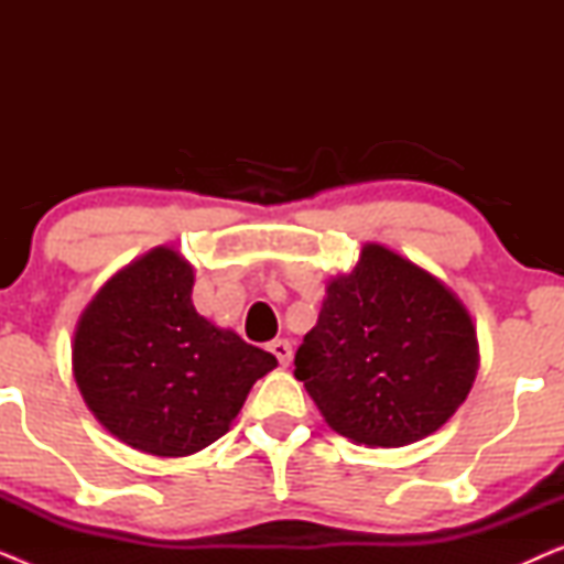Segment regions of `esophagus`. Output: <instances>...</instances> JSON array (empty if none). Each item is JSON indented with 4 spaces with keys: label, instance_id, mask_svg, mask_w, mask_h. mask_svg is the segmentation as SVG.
<instances>
[{
    "label": "esophagus",
    "instance_id": "obj_1",
    "mask_svg": "<svg viewBox=\"0 0 564 564\" xmlns=\"http://www.w3.org/2000/svg\"><path fill=\"white\" fill-rule=\"evenodd\" d=\"M269 351H272L274 357L280 359L282 367H288L292 361V344L288 341V338H274V341L269 344Z\"/></svg>",
    "mask_w": 564,
    "mask_h": 564
}]
</instances>
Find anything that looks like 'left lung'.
<instances>
[{"label":"left lung","instance_id":"1","mask_svg":"<svg viewBox=\"0 0 564 564\" xmlns=\"http://www.w3.org/2000/svg\"><path fill=\"white\" fill-rule=\"evenodd\" d=\"M477 365L462 300L411 259L367 243L357 267L328 282L318 323L295 354V377L336 434L405 446L452 419Z\"/></svg>","mask_w":564,"mask_h":564}]
</instances>
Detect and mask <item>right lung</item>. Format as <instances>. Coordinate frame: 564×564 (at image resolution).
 <instances>
[{"label":"right lung","mask_w":564,"mask_h":564,"mask_svg":"<svg viewBox=\"0 0 564 564\" xmlns=\"http://www.w3.org/2000/svg\"><path fill=\"white\" fill-rule=\"evenodd\" d=\"M195 269L156 246L120 269L76 323L74 380L95 419L153 457H187L226 434L272 354L192 305Z\"/></svg>","instance_id":"obj_1"}]
</instances>
